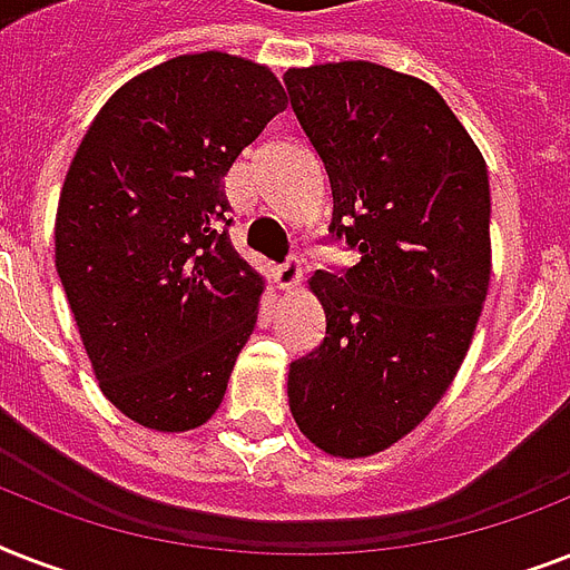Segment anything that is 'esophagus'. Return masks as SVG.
I'll return each instance as SVG.
<instances>
[{"instance_id": "obj_1", "label": "esophagus", "mask_w": 570, "mask_h": 570, "mask_svg": "<svg viewBox=\"0 0 570 570\" xmlns=\"http://www.w3.org/2000/svg\"><path fill=\"white\" fill-rule=\"evenodd\" d=\"M275 277L277 284H281V289H293V286L302 281V259L295 257V254H289V257L275 268Z\"/></svg>"}]
</instances>
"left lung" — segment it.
Returning a JSON list of instances; mask_svg holds the SVG:
<instances>
[{
	"label": "left lung",
	"mask_w": 570,
	"mask_h": 570,
	"mask_svg": "<svg viewBox=\"0 0 570 570\" xmlns=\"http://www.w3.org/2000/svg\"><path fill=\"white\" fill-rule=\"evenodd\" d=\"M284 85L328 174V242L355 250L313 275L325 340L289 364V411L320 450L361 459L411 432L468 355L491 281L488 168L423 79L340 61Z\"/></svg>",
	"instance_id": "obj_1"
}]
</instances>
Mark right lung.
Here are the masks:
<instances>
[{
  "label": "right lung",
  "mask_w": 570,
  "mask_h": 570,
  "mask_svg": "<svg viewBox=\"0 0 570 570\" xmlns=\"http://www.w3.org/2000/svg\"><path fill=\"white\" fill-rule=\"evenodd\" d=\"M284 109L266 67L180 56L124 85L70 163L58 277L100 390L147 429L204 425L254 331L263 281L230 245L224 177Z\"/></svg>",
  "instance_id": "add662e5"
}]
</instances>
